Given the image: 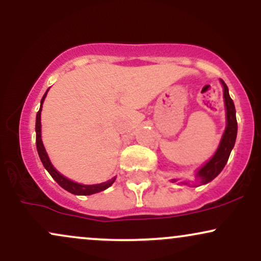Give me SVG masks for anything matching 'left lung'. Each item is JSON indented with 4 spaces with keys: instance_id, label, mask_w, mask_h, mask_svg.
Segmentation results:
<instances>
[{
    "instance_id": "left-lung-1",
    "label": "left lung",
    "mask_w": 261,
    "mask_h": 261,
    "mask_svg": "<svg viewBox=\"0 0 261 261\" xmlns=\"http://www.w3.org/2000/svg\"><path fill=\"white\" fill-rule=\"evenodd\" d=\"M223 85V97H224V104H226L227 110V126L224 130V134L221 140L220 146H218L216 153L214 157L210 160L201 169L197 172V176L201 181V184H206V182L211 181L220 174L221 170L224 168L227 161H228L230 151H232L233 146H234L236 137H237V130H238V125H237V118H236V108L234 103H233L232 98L229 97L228 87L226 83L221 80Z\"/></svg>"
}]
</instances>
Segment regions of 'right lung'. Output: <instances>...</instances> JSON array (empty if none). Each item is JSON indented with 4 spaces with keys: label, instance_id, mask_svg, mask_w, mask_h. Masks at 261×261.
Masks as SVG:
<instances>
[{
    "label": "right lung",
    "instance_id": "right-lung-1",
    "mask_svg": "<svg viewBox=\"0 0 261 261\" xmlns=\"http://www.w3.org/2000/svg\"><path fill=\"white\" fill-rule=\"evenodd\" d=\"M47 91H49V89H47ZM47 91L45 92L43 99H41V106H40V109H39V112L37 114V122H35V131H37L35 143H37V149H38L39 157H40V161H41V163H43V166L45 167V169H46L47 172L50 173V175H51L53 178L55 179L56 182H58L60 187L64 188L65 190L70 191L71 194H74V195H92V194L99 193V191L106 190L107 188H109L110 185L113 184L114 180H115V178L110 179V180H108L106 182H101V184L82 185V184H79V182H74L72 180H70V179L65 178V176L60 174L58 170L54 168L53 164L50 163L49 157H47L46 151H45V148H44L43 141H41V128H40L41 127V122H40L41 108H43V101L45 99V97H46Z\"/></svg>",
    "mask_w": 261,
    "mask_h": 261
}]
</instances>
